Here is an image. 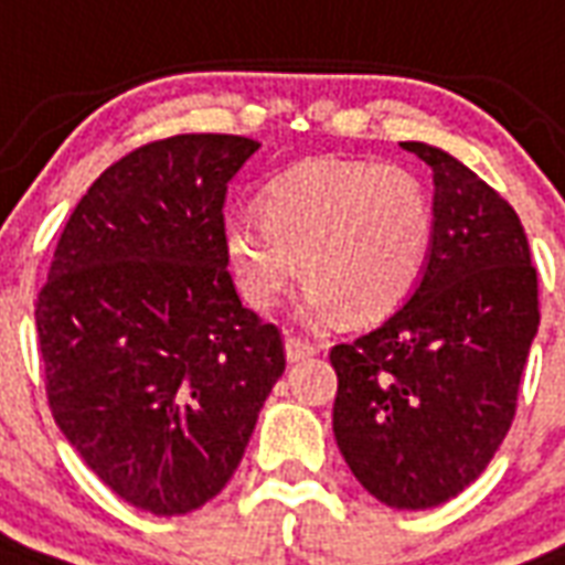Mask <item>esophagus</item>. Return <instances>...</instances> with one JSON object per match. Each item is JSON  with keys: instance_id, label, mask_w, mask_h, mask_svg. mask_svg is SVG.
<instances>
[{"instance_id": "1", "label": "esophagus", "mask_w": 565, "mask_h": 565, "mask_svg": "<svg viewBox=\"0 0 565 565\" xmlns=\"http://www.w3.org/2000/svg\"><path fill=\"white\" fill-rule=\"evenodd\" d=\"M312 355H316V345H312L310 340H300V337H291V333H288L286 358L291 361V364H298V361H303V358H312Z\"/></svg>"}]
</instances>
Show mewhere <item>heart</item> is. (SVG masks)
<instances>
[{"label": "heart", "mask_w": 565, "mask_h": 565, "mask_svg": "<svg viewBox=\"0 0 565 565\" xmlns=\"http://www.w3.org/2000/svg\"><path fill=\"white\" fill-rule=\"evenodd\" d=\"M434 243V201L409 168L373 159H310L279 174L262 216L222 222V255L241 298L270 310L303 277L298 312L322 324L349 312L373 322L409 298Z\"/></svg>", "instance_id": "1"}]
</instances>
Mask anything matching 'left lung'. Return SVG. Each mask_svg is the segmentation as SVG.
Wrapping results in <instances>:
<instances>
[{
  "instance_id": "obj_1",
  "label": "left lung",
  "mask_w": 565,
  "mask_h": 565,
  "mask_svg": "<svg viewBox=\"0 0 565 565\" xmlns=\"http://www.w3.org/2000/svg\"><path fill=\"white\" fill-rule=\"evenodd\" d=\"M434 171V243L385 322L331 349L333 436L391 509H434L491 463L539 331V277L505 198L455 156L403 141Z\"/></svg>"
}]
</instances>
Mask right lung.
<instances>
[{
    "label": "right lung",
    "mask_w": 565,
    "mask_h": 565,
    "mask_svg": "<svg viewBox=\"0 0 565 565\" xmlns=\"http://www.w3.org/2000/svg\"><path fill=\"white\" fill-rule=\"evenodd\" d=\"M255 150L174 135L122 156L77 201L35 300L53 422L143 512L213 500L286 370L222 255L228 180Z\"/></svg>",
    "instance_id": "obj_1"
}]
</instances>
